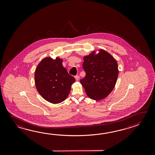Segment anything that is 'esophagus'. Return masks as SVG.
Segmentation results:
<instances>
[{
  "mask_svg": "<svg viewBox=\"0 0 155 155\" xmlns=\"http://www.w3.org/2000/svg\"><path fill=\"white\" fill-rule=\"evenodd\" d=\"M75 78L76 79V81H79V79H80V76H75Z\"/></svg>",
  "mask_w": 155,
  "mask_h": 155,
  "instance_id": "obj_1",
  "label": "esophagus"
}]
</instances>
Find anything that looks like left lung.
<instances>
[{"label": "left lung", "mask_w": 155, "mask_h": 155, "mask_svg": "<svg viewBox=\"0 0 155 155\" xmlns=\"http://www.w3.org/2000/svg\"><path fill=\"white\" fill-rule=\"evenodd\" d=\"M92 51L84 56L85 77L80 80L86 94L94 100L106 98L114 88L119 75L118 65L114 58L104 50Z\"/></svg>", "instance_id": "1"}]
</instances>
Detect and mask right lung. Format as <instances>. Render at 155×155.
Wrapping results in <instances>:
<instances>
[{
	"instance_id": "1",
	"label": "right lung",
	"mask_w": 155,
	"mask_h": 155,
	"mask_svg": "<svg viewBox=\"0 0 155 155\" xmlns=\"http://www.w3.org/2000/svg\"><path fill=\"white\" fill-rule=\"evenodd\" d=\"M63 59L46 57L36 67L34 78L36 90L47 101L52 104L63 102L68 97L75 78L63 66Z\"/></svg>"
}]
</instances>
